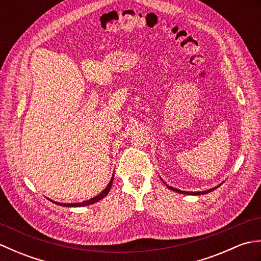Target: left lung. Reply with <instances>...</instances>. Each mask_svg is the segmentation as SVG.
Returning a JSON list of instances; mask_svg holds the SVG:
<instances>
[{"label":"left lung","mask_w":261,"mask_h":261,"mask_svg":"<svg viewBox=\"0 0 261 261\" xmlns=\"http://www.w3.org/2000/svg\"><path fill=\"white\" fill-rule=\"evenodd\" d=\"M164 181V180H163ZM165 182V181H164ZM167 186L169 190H171V191H175V192H177V193H181V194H188V195H203V194H206V193H210V192H212V191H214V190H216V188H218L219 186H216V187H214V188H211V190H207V191H204V192H184V191H180V190H177V188H174V187H171V186H168V185H166Z\"/></svg>","instance_id":"obj_1"}]
</instances>
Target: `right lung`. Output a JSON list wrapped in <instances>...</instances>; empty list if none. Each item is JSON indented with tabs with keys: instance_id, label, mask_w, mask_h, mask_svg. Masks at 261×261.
I'll return each mask as SVG.
<instances>
[{
	"instance_id": "1",
	"label": "right lung",
	"mask_w": 261,
	"mask_h": 261,
	"mask_svg": "<svg viewBox=\"0 0 261 261\" xmlns=\"http://www.w3.org/2000/svg\"><path fill=\"white\" fill-rule=\"evenodd\" d=\"M113 178H114V176L112 177V179L110 180V182H109V185L107 186V188H105V190L102 192V193H99L97 196H95V197H93V198H91V199H88V201H85V202H82V203H70V204H63V203H58V202H54V201H51V202H54V203H56V204H58V205H62V206H68V207H79V206H86V205H90V204H93V203H95V202H98L99 199H102L103 197H105L109 194V192H110V188L112 187V184H113Z\"/></svg>"
}]
</instances>
